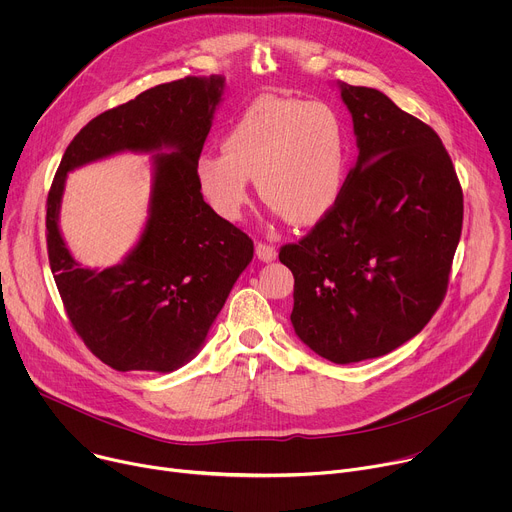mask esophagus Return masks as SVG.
Wrapping results in <instances>:
<instances>
[{"mask_svg":"<svg viewBox=\"0 0 512 512\" xmlns=\"http://www.w3.org/2000/svg\"><path fill=\"white\" fill-rule=\"evenodd\" d=\"M255 253H257V257H259L263 263H271V261H275V257H277L275 247H271V245H267V243H257V245H255Z\"/></svg>","mask_w":512,"mask_h":512,"instance_id":"1","label":"esophagus"}]
</instances>
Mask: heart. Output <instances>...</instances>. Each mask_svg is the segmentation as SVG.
Listing matches in <instances>:
<instances>
[{"label":"heart","mask_w":512,"mask_h":512,"mask_svg":"<svg viewBox=\"0 0 512 512\" xmlns=\"http://www.w3.org/2000/svg\"><path fill=\"white\" fill-rule=\"evenodd\" d=\"M221 152L196 160V184L225 221H239L249 184L273 216L310 225L342 194L348 172V131L328 103L287 97L255 99L221 139Z\"/></svg>","instance_id":"b5f03b06"}]
</instances>
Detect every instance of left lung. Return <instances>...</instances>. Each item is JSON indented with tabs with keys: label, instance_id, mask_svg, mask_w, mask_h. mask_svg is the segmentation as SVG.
Returning <instances> with one entry per match:
<instances>
[{
	"label": "left lung",
	"instance_id": "8db88e82",
	"mask_svg": "<svg viewBox=\"0 0 512 512\" xmlns=\"http://www.w3.org/2000/svg\"><path fill=\"white\" fill-rule=\"evenodd\" d=\"M358 158L332 210L279 261L294 273L291 326L336 364L399 348L440 308L464 200L437 133L385 93L336 83Z\"/></svg>",
	"mask_w": 512,
	"mask_h": 512
}]
</instances>
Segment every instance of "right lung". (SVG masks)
Listing matches in <instances>:
<instances>
[{
	"label": "right lung",
	"instance_id": "add662e5",
	"mask_svg": "<svg viewBox=\"0 0 512 512\" xmlns=\"http://www.w3.org/2000/svg\"><path fill=\"white\" fill-rule=\"evenodd\" d=\"M225 77L158 85L89 121L66 148L46 202L48 259L66 314L115 371L172 373L204 346L253 241L218 216L196 184V160L223 103ZM152 155L149 218L111 268H83L59 231L65 178L117 153Z\"/></svg>",
	"mask_w": 512,
	"mask_h": 512
}]
</instances>
